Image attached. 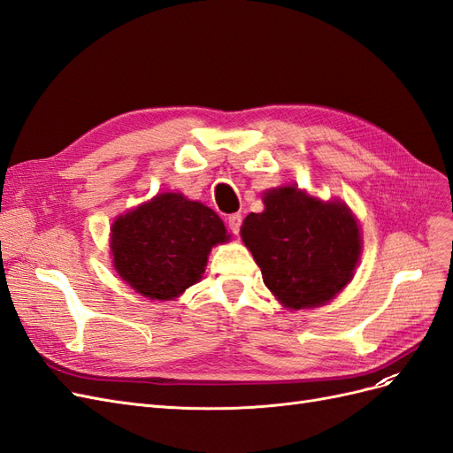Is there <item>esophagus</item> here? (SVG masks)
Here are the masks:
<instances>
[{"label":"esophagus","mask_w":453,"mask_h":453,"mask_svg":"<svg viewBox=\"0 0 453 453\" xmlns=\"http://www.w3.org/2000/svg\"><path fill=\"white\" fill-rule=\"evenodd\" d=\"M226 225L230 228L232 234H240V226H242V215L240 213H232L226 219Z\"/></svg>","instance_id":"obj_1"}]
</instances>
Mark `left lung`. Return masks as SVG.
<instances>
[{
  "mask_svg": "<svg viewBox=\"0 0 453 453\" xmlns=\"http://www.w3.org/2000/svg\"><path fill=\"white\" fill-rule=\"evenodd\" d=\"M242 240L268 289L287 308L325 304L351 280L361 253L357 221L342 202L315 200L295 187L268 190Z\"/></svg>",
  "mask_w": 453,
  "mask_h": 453,
  "instance_id": "left-lung-1",
  "label": "left lung"
}]
</instances>
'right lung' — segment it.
<instances>
[{"label": "right lung", "mask_w": 453, "mask_h": 453, "mask_svg": "<svg viewBox=\"0 0 453 453\" xmlns=\"http://www.w3.org/2000/svg\"><path fill=\"white\" fill-rule=\"evenodd\" d=\"M226 240L221 217L208 205L164 193L117 219L113 265L143 296L172 300L202 278L211 248Z\"/></svg>", "instance_id": "right-lung-1"}]
</instances>
